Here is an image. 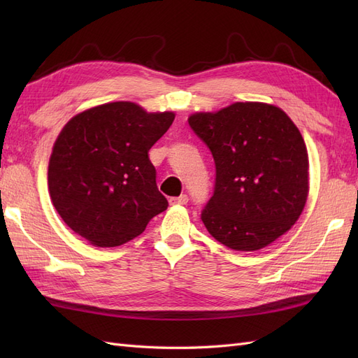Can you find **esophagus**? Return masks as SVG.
<instances>
[{"mask_svg":"<svg viewBox=\"0 0 358 358\" xmlns=\"http://www.w3.org/2000/svg\"><path fill=\"white\" fill-rule=\"evenodd\" d=\"M188 203V196L187 194H182V196H179V197H171L170 199V204H180V206H183V204H187Z\"/></svg>","mask_w":358,"mask_h":358,"instance_id":"esophagus-1","label":"esophagus"}]
</instances>
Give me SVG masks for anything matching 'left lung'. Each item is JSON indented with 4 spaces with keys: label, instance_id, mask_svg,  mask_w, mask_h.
<instances>
[{
    "label": "left lung",
    "instance_id": "8db88e82",
    "mask_svg": "<svg viewBox=\"0 0 358 358\" xmlns=\"http://www.w3.org/2000/svg\"><path fill=\"white\" fill-rule=\"evenodd\" d=\"M188 122L216 169L213 196L201 210L208 231L234 251H258L287 233L309 191L305 140L287 113L246 101Z\"/></svg>",
    "mask_w": 358,
    "mask_h": 358
}]
</instances>
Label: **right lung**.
<instances>
[{
	"label": "right lung",
	"instance_id": "1",
	"mask_svg": "<svg viewBox=\"0 0 358 358\" xmlns=\"http://www.w3.org/2000/svg\"><path fill=\"white\" fill-rule=\"evenodd\" d=\"M173 119V112L148 113L129 101L70 119L53 145L48 183L53 206L74 233L95 246H119L167 209L148 152Z\"/></svg>",
	"mask_w": 358,
	"mask_h": 358
}]
</instances>
